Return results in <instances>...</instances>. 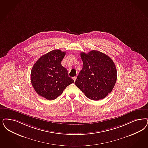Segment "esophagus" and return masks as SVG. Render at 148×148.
Listing matches in <instances>:
<instances>
[{"mask_svg":"<svg viewBox=\"0 0 148 148\" xmlns=\"http://www.w3.org/2000/svg\"><path fill=\"white\" fill-rule=\"evenodd\" d=\"M73 79L74 81V82H75V80H76V79H77V77H73Z\"/></svg>","mask_w":148,"mask_h":148,"instance_id":"1","label":"esophagus"}]
</instances>
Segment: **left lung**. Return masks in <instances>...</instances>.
I'll return each mask as SVG.
<instances>
[{
    "label": "left lung",
    "instance_id": "1",
    "mask_svg": "<svg viewBox=\"0 0 148 148\" xmlns=\"http://www.w3.org/2000/svg\"><path fill=\"white\" fill-rule=\"evenodd\" d=\"M82 69L75 84L87 98L98 101L112 92L117 79V71L111 58L97 50L82 52Z\"/></svg>",
    "mask_w": 148,
    "mask_h": 148
}]
</instances>
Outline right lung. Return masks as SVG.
I'll use <instances>...</instances> for the list:
<instances>
[{"instance_id": "1", "label": "right lung", "mask_w": 148, "mask_h": 148, "mask_svg": "<svg viewBox=\"0 0 148 148\" xmlns=\"http://www.w3.org/2000/svg\"><path fill=\"white\" fill-rule=\"evenodd\" d=\"M65 55L66 52L60 50H52L40 57L32 69V86L39 96L47 100L55 99L74 82L62 66Z\"/></svg>"}]
</instances>
